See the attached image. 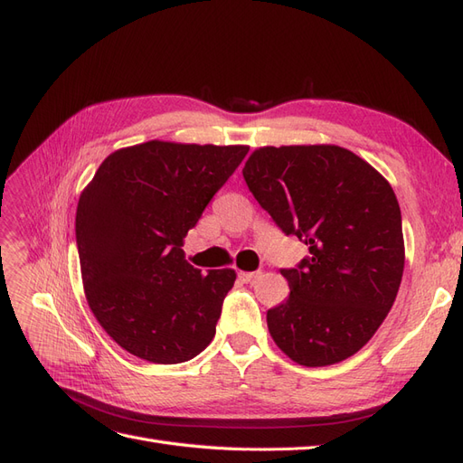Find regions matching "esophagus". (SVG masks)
I'll return each mask as SVG.
<instances>
[{
    "label": "esophagus",
    "instance_id": "esophagus-1",
    "mask_svg": "<svg viewBox=\"0 0 463 463\" xmlns=\"http://www.w3.org/2000/svg\"><path fill=\"white\" fill-rule=\"evenodd\" d=\"M259 276H260V272H240V279H241V282H245V284L253 282V279H257Z\"/></svg>",
    "mask_w": 463,
    "mask_h": 463
}]
</instances>
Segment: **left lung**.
<instances>
[{"mask_svg":"<svg viewBox=\"0 0 463 463\" xmlns=\"http://www.w3.org/2000/svg\"><path fill=\"white\" fill-rule=\"evenodd\" d=\"M249 191L311 257L282 270L289 298L266 313L274 344L303 367L355 355L396 301L405 247L386 177L335 145L260 146L243 167Z\"/></svg>","mask_w":463,"mask_h":463,"instance_id":"1","label":"left lung"}]
</instances>
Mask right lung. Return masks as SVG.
<instances>
[{"mask_svg": "<svg viewBox=\"0 0 463 463\" xmlns=\"http://www.w3.org/2000/svg\"><path fill=\"white\" fill-rule=\"evenodd\" d=\"M247 152L148 141L111 152L82 189L75 233L85 298L125 352L174 365L213 342L237 274H203L181 247Z\"/></svg>", "mask_w": 463, "mask_h": 463, "instance_id": "right-lung-1", "label": "right lung"}]
</instances>
